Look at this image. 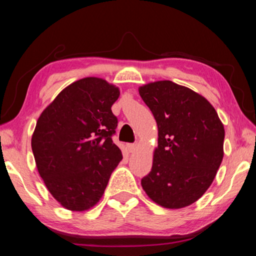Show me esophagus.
<instances>
[{
    "mask_svg": "<svg viewBox=\"0 0 256 256\" xmlns=\"http://www.w3.org/2000/svg\"><path fill=\"white\" fill-rule=\"evenodd\" d=\"M126 148H128V150L130 151V152H133V151L136 149V144H126Z\"/></svg>",
    "mask_w": 256,
    "mask_h": 256,
    "instance_id": "esophagus-1",
    "label": "esophagus"
}]
</instances>
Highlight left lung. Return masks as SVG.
Wrapping results in <instances>:
<instances>
[{
  "mask_svg": "<svg viewBox=\"0 0 256 256\" xmlns=\"http://www.w3.org/2000/svg\"><path fill=\"white\" fill-rule=\"evenodd\" d=\"M138 94L158 126L152 168L142 188L162 208L188 206L210 188L222 162L224 124L204 97L172 81L150 82Z\"/></svg>",
  "mask_w": 256,
  "mask_h": 256,
  "instance_id": "1",
  "label": "left lung"
}]
</instances>
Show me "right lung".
I'll return each instance as SVG.
<instances>
[{
  "label": "right lung",
  "mask_w": 256,
  "mask_h": 256,
  "mask_svg": "<svg viewBox=\"0 0 256 256\" xmlns=\"http://www.w3.org/2000/svg\"><path fill=\"white\" fill-rule=\"evenodd\" d=\"M118 86L88 76L64 88L37 120L32 149L38 172L60 206L86 211L100 200L123 159L112 140Z\"/></svg>",
  "instance_id": "obj_1"
}]
</instances>
